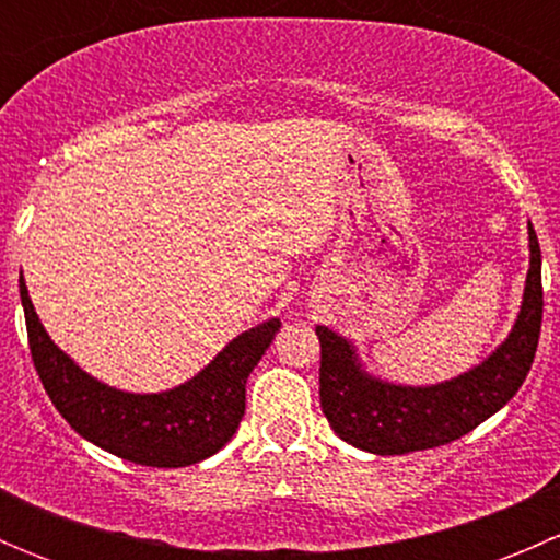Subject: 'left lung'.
Listing matches in <instances>:
<instances>
[{"label": "left lung", "instance_id": "1", "mask_svg": "<svg viewBox=\"0 0 560 560\" xmlns=\"http://www.w3.org/2000/svg\"><path fill=\"white\" fill-rule=\"evenodd\" d=\"M530 265L510 336L479 365L439 385H393L369 374L352 341L319 325V404L332 431L374 455L433 450L466 436L510 404L534 363L541 330V252L528 222Z\"/></svg>", "mask_w": 560, "mask_h": 560}]
</instances>
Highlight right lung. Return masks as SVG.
<instances>
[{"label": "right lung", "instance_id": "1", "mask_svg": "<svg viewBox=\"0 0 560 560\" xmlns=\"http://www.w3.org/2000/svg\"><path fill=\"white\" fill-rule=\"evenodd\" d=\"M19 287L32 360L50 404L86 442L140 466L180 468L217 455L238 431L248 374L281 327L279 319H268L241 332L184 385L127 393L94 380L61 352L32 306L24 273Z\"/></svg>", "mask_w": 560, "mask_h": 560}]
</instances>
